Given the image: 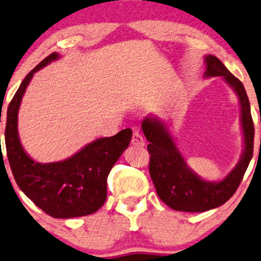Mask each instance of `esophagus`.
Segmentation results:
<instances>
[{"instance_id": "1", "label": "esophagus", "mask_w": 261, "mask_h": 261, "mask_svg": "<svg viewBox=\"0 0 261 261\" xmlns=\"http://www.w3.org/2000/svg\"><path fill=\"white\" fill-rule=\"evenodd\" d=\"M131 143L136 145V147H144L145 141H144L143 135H142L140 131H135L133 135V138H131Z\"/></svg>"}]
</instances>
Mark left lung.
<instances>
[{
	"label": "left lung",
	"mask_w": 261,
	"mask_h": 261,
	"mask_svg": "<svg viewBox=\"0 0 261 261\" xmlns=\"http://www.w3.org/2000/svg\"><path fill=\"white\" fill-rule=\"evenodd\" d=\"M205 77L222 76L239 96L245 149L238 165L223 180L206 181L187 166L166 125L158 118H145L142 130L149 142V173L160 199L176 211L203 213L228 201L238 190L253 156L254 124L244 85L215 56H205Z\"/></svg>",
	"instance_id": "obj_1"
}]
</instances>
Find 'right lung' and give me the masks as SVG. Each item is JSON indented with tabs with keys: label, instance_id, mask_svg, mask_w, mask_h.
<instances>
[{
	"label": "right lung",
	"instance_id": "add662e5",
	"mask_svg": "<svg viewBox=\"0 0 261 261\" xmlns=\"http://www.w3.org/2000/svg\"><path fill=\"white\" fill-rule=\"evenodd\" d=\"M60 58L48 55L31 70L16 90L7 111L6 149L10 169L20 190L44 213L55 218L87 216L98 211L107 198V176L133 136L125 128L112 137L87 144L63 161L40 163L23 150L17 134L20 103L34 72Z\"/></svg>",
	"mask_w": 261,
	"mask_h": 261
}]
</instances>
